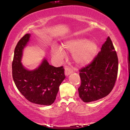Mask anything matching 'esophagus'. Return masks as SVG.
Masks as SVG:
<instances>
[{
	"instance_id": "1",
	"label": "esophagus",
	"mask_w": 130,
	"mask_h": 130,
	"mask_svg": "<svg viewBox=\"0 0 130 130\" xmlns=\"http://www.w3.org/2000/svg\"><path fill=\"white\" fill-rule=\"evenodd\" d=\"M72 73V70L69 69V68L66 67L65 68V76H68Z\"/></svg>"
}]
</instances>
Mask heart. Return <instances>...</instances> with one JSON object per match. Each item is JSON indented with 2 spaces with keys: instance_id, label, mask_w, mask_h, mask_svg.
I'll return each mask as SVG.
<instances>
[{
  "instance_id": "heart-1",
  "label": "heart",
  "mask_w": 130,
  "mask_h": 130,
  "mask_svg": "<svg viewBox=\"0 0 130 130\" xmlns=\"http://www.w3.org/2000/svg\"><path fill=\"white\" fill-rule=\"evenodd\" d=\"M62 47L53 46L52 53L55 58L61 61L64 57L63 49L72 52V57L74 62L80 66H85L91 63L98 52V45L92 40L85 38H73L68 39L62 44Z\"/></svg>"
}]
</instances>
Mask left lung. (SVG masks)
<instances>
[{
  "label": "left lung",
  "mask_w": 130,
  "mask_h": 130,
  "mask_svg": "<svg viewBox=\"0 0 130 130\" xmlns=\"http://www.w3.org/2000/svg\"><path fill=\"white\" fill-rule=\"evenodd\" d=\"M118 71L117 54L108 37L93 62L80 70L81 84L78 91L81 99L89 103L107 96L115 85Z\"/></svg>",
  "instance_id": "obj_1"
}]
</instances>
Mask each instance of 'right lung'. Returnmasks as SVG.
Here are the masks:
<instances>
[{"instance_id": "add662e5", "label": "right lung", "mask_w": 130, "mask_h": 130, "mask_svg": "<svg viewBox=\"0 0 130 130\" xmlns=\"http://www.w3.org/2000/svg\"><path fill=\"white\" fill-rule=\"evenodd\" d=\"M30 37V34H26L15 47L12 64L13 80L19 91L29 102L50 105L54 102L59 87L65 78L64 69L62 67L50 65L45 57L36 69H27L21 61Z\"/></svg>"}]
</instances>
